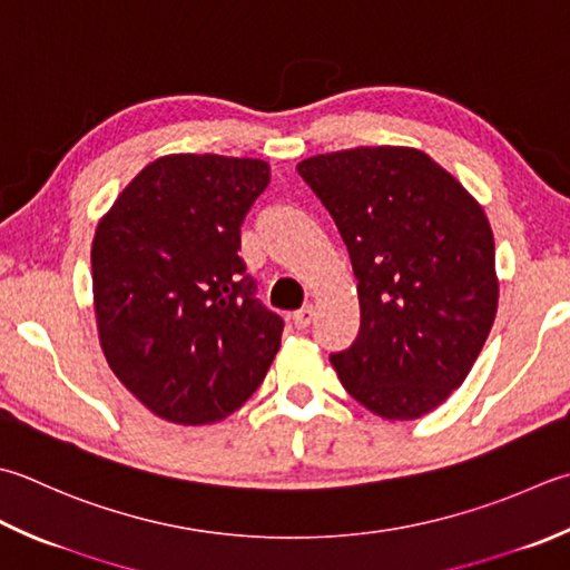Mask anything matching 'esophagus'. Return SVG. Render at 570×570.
I'll list each match as a JSON object with an SVG mask.
<instances>
[{
  "instance_id": "obj_1",
  "label": "esophagus",
  "mask_w": 570,
  "mask_h": 570,
  "mask_svg": "<svg viewBox=\"0 0 570 570\" xmlns=\"http://www.w3.org/2000/svg\"><path fill=\"white\" fill-rule=\"evenodd\" d=\"M292 321H294V326H296L298 331L308 328V326H311V321H314V306H304V308H298L296 314L292 316Z\"/></svg>"
}]
</instances>
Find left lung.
<instances>
[{"instance_id": "1", "label": "left lung", "mask_w": 570, "mask_h": 570, "mask_svg": "<svg viewBox=\"0 0 570 570\" xmlns=\"http://www.w3.org/2000/svg\"><path fill=\"white\" fill-rule=\"evenodd\" d=\"M348 249L361 331L331 353L375 415L415 420L464 383L499 301L494 237L476 199L415 148H353L296 165Z\"/></svg>"}]
</instances>
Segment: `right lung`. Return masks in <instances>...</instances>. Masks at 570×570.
<instances>
[{"label": "right lung", "mask_w": 570, "mask_h": 570, "mask_svg": "<svg viewBox=\"0 0 570 570\" xmlns=\"http://www.w3.org/2000/svg\"><path fill=\"white\" fill-rule=\"evenodd\" d=\"M269 165L167 155L98 222L91 272L100 345L118 381L177 425L232 415L262 385L284 321L256 298L239 227Z\"/></svg>", "instance_id": "right-lung-1"}]
</instances>
